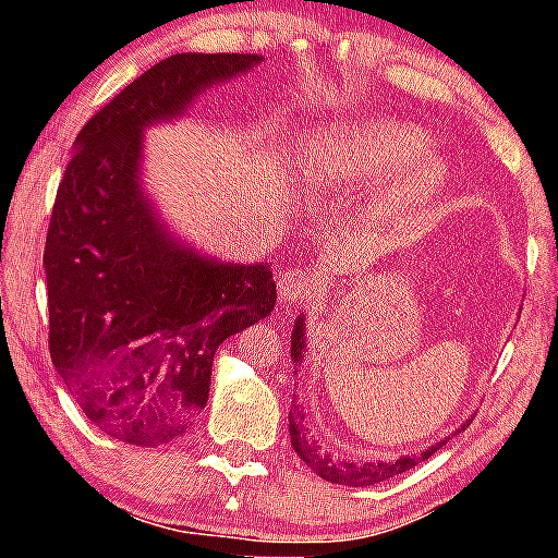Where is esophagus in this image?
<instances>
[{"label": "esophagus", "instance_id": "obj_1", "mask_svg": "<svg viewBox=\"0 0 558 558\" xmlns=\"http://www.w3.org/2000/svg\"><path fill=\"white\" fill-rule=\"evenodd\" d=\"M277 287H279V300L287 302V304L307 300V294L312 292V289H315V287H312V279L300 269L281 271L279 279H277Z\"/></svg>", "mask_w": 558, "mask_h": 558}]
</instances>
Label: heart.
<instances>
[{
  "label": "heart",
  "instance_id": "heart-1",
  "mask_svg": "<svg viewBox=\"0 0 558 558\" xmlns=\"http://www.w3.org/2000/svg\"><path fill=\"white\" fill-rule=\"evenodd\" d=\"M429 149L422 129L401 121H363L312 144L304 174L315 185H378L373 216H399L429 203L447 187V159Z\"/></svg>",
  "mask_w": 558,
  "mask_h": 558
}]
</instances>
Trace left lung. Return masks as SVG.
Wrapping results in <instances>:
<instances>
[{
	"mask_svg": "<svg viewBox=\"0 0 558 558\" xmlns=\"http://www.w3.org/2000/svg\"><path fill=\"white\" fill-rule=\"evenodd\" d=\"M304 355V319L296 317L294 330H292V361L294 365L302 363ZM470 424V422H468ZM464 424V426H468ZM462 426V429H464ZM289 434H292V445L296 449V454L307 462V468L317 472L319 477L327 480V483L335 485H350V487H365V485H376L384 483L388 477H396L399 472H407L411 468H416L418 462L429 460V457L437 452V449L445 445V439L439 445H432L429 449H424L422 454H411V457H399L393 462H348V460H332L327 452H319L317 445H310L307 434L300 432V424L294 422V416H289Z\"/></svg>",
	"mask_w": 558,
	"mask_h": 558,
	"instance_id": "obj_1",
	"label": "left lung"
}]
</instances>
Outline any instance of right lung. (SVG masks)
<instances>
[{"instance_id":"add662e5","label":"right lung","mask_w":558,"mask_h":558,"mask_svg":"<svg viewBox=\"0 0 558 558\" xmlns=\"http://www.w3.org/2000/svg\"><path fill=\"white\" fill-rule=\"evenodd\" d=\"M258 60L180 52L151 65L88 119L58 185L43 256L50 357L83 414L129 445L185 434L220 342L277 302L269 266L180 246L140 190L142 129Z\"/></svg>"}]
</instances>
